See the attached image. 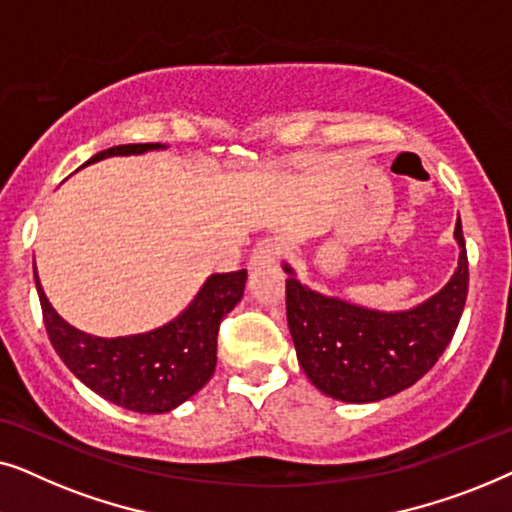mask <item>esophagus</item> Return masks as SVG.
<instances>
[{"mask_svg":"<svg viewBox=\"0 0 512 512\" xmlns=\"http://www.w3.org/2000/svg\"><path fill=\"white\" fill-rule=\"evenodd\" d=\"M279 242L275 240V237H263L261 242L256 244L254 251H251V265H265V263H272L275 258L279 256Z\"/></svg>","mask_w":512,"mask_h":512,"instance_id":"1","label":"esophagus"}]
</instances>
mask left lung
Wrapping results in <instances>:
<instances>
[{"label":"left lung","mask_w":512,"mask_h":512,"mask_svg":"<svg viewBox=\"0 0 512 512\" xmlns=\"http://www.w3.org/2000/svg\"><path fill=\"white\" fill-rule=\"evenodd\" d=\"M459 265L443 289L410 310L382 312L324 296L300 284L284 263L286 321L298 363L321 394L375 403L408 389L436 366L457 331L468 293L461 221L454 226Z\"/></svg>","instance_id":"8db88e82"}]
</instances>
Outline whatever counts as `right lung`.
<instances>
[{"label":"right lung","mask_w":512,"mask_h":512,"mask_svg":"<svg viewBox=\"0 0 512 512\" xmlns=\"http://www.w3.org/2000/svg\"><path fill=\"white\" fill-rule=\"evenodd\" d=\"M167 149L165 144H121L95 153L88 163L111 156H139ZM44 324L65 366L109 403L125 410L160 415L188 401L205 387L216 368L219 324L244 296L247 270L209 275L179 317L149 333L97 338L67 324L48 303L34 268Z\"/></svg>","instance_id":"add662e5"}]
</instances>
